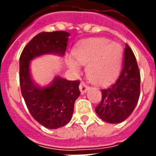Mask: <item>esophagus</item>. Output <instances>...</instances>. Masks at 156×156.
<instances>
[{
    "label": "esophagus",
    "instance_id": "obj_1",
    "mask_svg": "<svg viewBox=\"0 0 156 156\" xmlns=\"http://www.w3.org/2000/svg\"><path fill=\"white\" fill-rule=\"evenodd\" d=\"M79 90H80V91L82 92V94H84V93H86L88 90H89V87H88L86 83L82 82V83H80V86H79Z\"/></svg>",
    "mask_w": 156,
    "mask_h": 156
}]
</instances>
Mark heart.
I'll list each match as a JSON object with an SVG mask.
<instances>
[{
	"instance_id": "1",
	"label": "heart",
	"mask_w": 156,
	"mask_h": 156,
	"mask_svg": "<svg viewBox=\"0 0 156 156\" xmlns=\"http://www.w3.org/2000/svg\"><path fill=\"white\" fill-rule=\"evenodd\" d=\"M73 56L80 64L87 66V74L93 83L107 85L118 76L121 69L122 51L116 43L106 39H93L83 41L73 50ZM71 69L78 70V63L68 59Z\"/></svg>"
}]
</instances>
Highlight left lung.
Listing matches in <instances>:
<instances>
[{
  "label": "left lung",
  "mask_w": 156,
  "mask_h": 156,
  "mask_svg": "<svg viewBox=\"0 0 156 156\" xmlns=\"http://www.w3.org/2000/svg\"><path fill=\"white\" fill-rule=\"evenodd\" d=\"M140 72L133 51L126 44L121 74L110 87L101 90L102 100L95 112L108 123L122 122L130 116L140 95Z\"/></svg>",
  "instance_id": "left-lung-1"
}]
</instances>
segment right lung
Listing matches in <instances>:
<instances>
[{"label":"right lung","mask_w":156,"mask_h":156,"mask_svg":"<svg viewBox=\"0 0 156 156\" xmlns=\"http://www.w3.org/2000/svg\"><path fill=\"white\" fill-rule=\"evenodd\" d=\"M69 35L62 30L40 33L26 45L19 59L22 95L33 118L48 129L60 128L70 121L80 95V82L56 76L50 84L41 87L32 79L30 61L46 54L63 56Z\"/></svg>","instance_id":"add662e5"}]
</instances>
